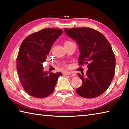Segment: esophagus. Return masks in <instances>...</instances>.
<instances>
[{
    "label": "esophagus",
    "mask_w": 129,
    "mask_h": 129,
    "mask_svg": "<svg viewBox=\"0 0 129 129\" xmlns=\"http://www.w3.org/2000/svg\"><path fill=\"white\" fill-rule=\"evenodd\" d=\"M63 75H72V76H75L76 75V74H75V73H72V72H67V71H65V72H63Z\"/></svg>",
    "instance_id": "1"
}]
</instances>
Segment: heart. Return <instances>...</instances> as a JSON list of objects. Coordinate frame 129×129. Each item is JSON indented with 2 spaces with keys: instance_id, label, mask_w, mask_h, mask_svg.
Returning <instances> with one entry per match:
<instances>
[{
  "instance_id": "1",
  "label": "heart",
  "mask_w": 129,
  "mask_h": 129,
  "mask_svg": "<svg viewBox=\"0 0 129 129\" xmlns=\"http://www.w3.org/2000/svg\"><path fill=\"white\" fill-rule=\"evenodd\" d=\"M70 43H73V42H72V41H71L68 40V41H65V42L64 43V44H70Z\"/></svg>"
}]
</instances>
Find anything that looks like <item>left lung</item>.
<instances>
[{"label": "left lung", "mask_w": 129, "mask_h": 129, "mask_svg": "<svg viewBox=\"0 0 129 129\" xmlns=\"http://www.w3.org/2000/svg\"><path fill=\"white\" fill-rule=\"evenodd\" d=\"M67 36L78 45V64H88L85 76H78L82 81L76 89L78 95L93 99L104 93L114 76L115 58L112 48L104 35L90 28H65Z\"/></svg>", "instance_id": "obj_1"}]
</instances>
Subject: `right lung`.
I'll return each mask as SVG.
<instances>
[{
	"label": "right lung",
	"mask_w": 129,
	"mask_h": 129,
	"mask_svg": "<svg viewBox=\"0 0 129 129\" xmlns=\"http://www.w3.org/2000/svg\"><path fill=\"white\" fill-rule=\"evenodd\" d=\"M62 34L60 29L46 28L30 34L21 43L16 68L22 86L29 95L44 98L53 92L58 78L62 74L44 71L43 63Z\"/></svg>",
	"instance_id": "1"
}]
</instances>
